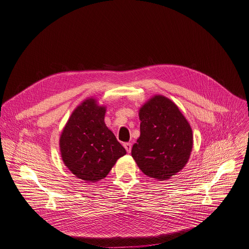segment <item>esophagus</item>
<instances>
[{"label":"esophagus","instance_id":"34e87169","mask_svg":"<svg viewBox=\"0 0 249 249\" xmlns=\"http://www.w3.org/2000/svg\"><path fill=\"white\" fill-rule=\"evenodd\" d=\"M124 148L125 150L127 151V153H130L131 152V149H132V145L130 143H124Z\"/></svg>","mask_w":249,"mask_h":249}]
</instances>
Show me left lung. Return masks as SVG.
Listing matches in <instances>:
<instances>
[{
    "instance_id": "obj_1",
    "label": "left lung",
    "mask_w": 249,
    "mask_h": 249,
    "mask_svg": "<svg viewBox=\"0 0 249 249\" xmlns=\"http://www.w3.org/2000/svg\"><path fill=\"white\" fill-rule=\"evenodd\" d=\"M140 137L132 157L146 175L169 179L187 163L192 147V129L170 99L155 95L139 110Z\"/></svg>"
}]
</instances>
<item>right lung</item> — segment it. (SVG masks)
<instances>
[{
	"instance_id": "add662e5",
	"label": "right lung",
	"mask_w": 249,
	"mask_h": 249,
	"mask_svg": "<svg viewBox=\"0 0 249 249\" xmlns=\"http://www.w3.org/2000/svg\"><path fill=\"white\" fill-rule=\"evenodd\" d=\"M105 107L88 98L70 116L60 137L65 165L80 179L95 182L109 173L126 150L104 123Z\"/></svg>"
}]
</instances>
